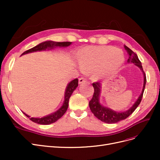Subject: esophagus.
<instances>
[{
    "label": "esophagus",
    "instance_id": "1",
    "mask_svg": "<svg viewBox=\"0 0 160 160\" xmlns=\"http://www.w3.org/2000/svg\"><path fill=\"white\" fill-rule=\"evenodd\" d=\"M87 82V79L85 78H83V77H81L79 79V84H82V83H85Z\"/></svg>",
    "mask_w": 160,
    "mask_h": 160
}]
</instances>
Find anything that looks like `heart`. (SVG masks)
Instances as JSON below:
<instances>
[{
  "mask_svg": "<svg viewBox=\"0 0 160 160\" xmlns=\"http://www.w3.org/2000/svg\"><path fill=\"white\" fill-rule=\"evenodd\" d=\"M77 59L85 71L93 70L94 76L101 78L122 67L124 53L119 48L110 45L88 46L77 53ZM114 68V70L112 69Z\"/></svg>",
  "mask_w": 160,
  "mask_h": 160,
  "instance_id": "heart-1",
  "label": "heart"
}]
</instances>
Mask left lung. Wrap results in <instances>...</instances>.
I'll use <instances>...</instances> for the list:
<instances>
[{
    "label": "left lung",
    "instance_id": "1",
    "mask_svg": "<svg viewBox=\"0 0 160 160\" xmlns=\"http://www.w3.org/2000/svg\"><path fill=\"white\" fill-rule=\"evenodd\" d=\"M125 49L127 51L129 58L128 59V63H133L139 67V69L143 72V86L141 94L139 96L137 101H135L134 104L128 110L118 112L113 109H111L108 107H104L103 105L100 103L99 96L101 92V83L100 82H95L93 83V87L94 88V93L91 100L89 101V105L91 112L94 114L97 118H98L101 122L107 123H118L120 121L123 120L128 118L133 111L138 108V106L141 102L145 87L146 83V76L143 70V67L142 65V62L138 59V55L131 50L129 47L126 45H124Z\"/></svg>",
    "mask_w": 160,
    "mask_h": 160
}]
</instances>
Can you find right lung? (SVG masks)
<instances>
[{
    "label": "right lung",
    "mask_w": 160,
    "mask_h": 160,
    "mask_svg": "<svg viewBox=\"0 0 160 160\" xmlns=\"http://www.w3.org/2000/svg\"><path fill=\"white\" fill-rule=\"evenodd\" d=\"M71 42H55L52 41H47L42 42L38 45L34 47L31 49L26 51L24 52L21 55L27 54V53L33 52L36 51H45L46 49L50 50L52 49H54L55 47H69L71 45ZM78 86V79H75L72 81H71L69 84L67 85L65 92V100L64 102L62 103V105L61 107L56 111L55 112L51 113L48 115L45 116V117L42 118H30L29 115H28L25 113H23L25 114L27 118H30V119L32 122L37 123L38 124H41V125H49L52 123H54L60 119L64 113L66 112L67 108H68L69 106V100L71 95H72V92H73L75 89Z\"/></svg>",
    "instance_id": "obj_1"
}]
</instances>
